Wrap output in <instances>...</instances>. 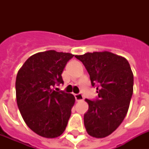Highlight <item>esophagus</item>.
Segmentation results:
<instances>
[{
    "instance_id": "obj_1",
    "label": "esophagus",
    "mask_w": 149,
    "mask_h": 149,
    "mask_svg": "<svg viewBox=\"0 0 149 149\" xmlns=\"http://www.w3.org/2000/svg\"><path fill=\"white\" fill-rule=\"evenodd\" d=\"M74 97L77 101H80V100H84V97L82 95V93H76V94H74Z\"/></svg>"
}]
</instances>
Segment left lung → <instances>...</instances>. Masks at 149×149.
<instances>
[{"instance_id":"8db88e82","label":"left lung","mask_w":149,"mask_h":149,"mask_svg":"<svg viewBox=\"0 0 149 149\" xmlns=\"http://www.w3.org/2000/svg\"><path fill=\"white\" fill-rule=\"evenodd\" d=\"M87 70L91 85L97 87L98 97L86 99L88 111L84 125L91 136H108L122 123L133 94L134 76L129 63L122 56L109 52H87L75 56Z\"/></svg>"}]
</instances>
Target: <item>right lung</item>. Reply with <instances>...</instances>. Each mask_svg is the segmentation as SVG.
Returning <instances> with one entry per match:
<instances>
[{
    "instance_id": "right-lung-1",
    "label": "right lung",
    "mask_w": 149,
    "mask_h": 149,
    "mask_svg": "<svg viewBox=\"0 0 149 149\" xmlns=\"http://www.w3.org/2000/svg\"><path fill=\"white\" fill-rule=\"evenodd\" d=\"M73 56L54 50L38 52L29 57L17 72V107L26 125L40 136L56 138L67 126L74 96L52 87L63 84L62 72Z\"/></svg>"
}]
</instances>
